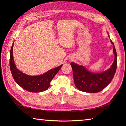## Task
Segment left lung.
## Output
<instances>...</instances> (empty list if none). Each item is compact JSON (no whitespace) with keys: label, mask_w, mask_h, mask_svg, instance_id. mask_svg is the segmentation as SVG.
<instances>
[{"label":"left lung","mask_w":126,"mask_h":126,"mask_svg":"<svg viewBox=\"0 0 126 126\" xmlns=\"http://www.w3.org/2000/svg\"><path fill=\"white\" fill-rule=\"evenodd\" d=\"M113 52L115 60L108 70L100 74L88 71L84 66L78 65L73 62L70 63L73 71L75 86L80 90L87 93H97L104 89L113 79L117 68V53L113 42Z\"/></svg>","instance_id":"obj_1"}]
</instances>
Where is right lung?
Wrapping results in <instances>:
<instances>
[{
	"label": "right lung",
	"instance_id": "add662e5",
	"mask_svg": "<svg viewBox=\"0 0 126 126\" xmlns=\"http://www.w3.org/2000/svg\"><path fill=\"white\" fill-rule=\"evenodd\" d=\"M13 44L10 50V67L15 82L24 89L30 92H41L47 89L50 85L51 81L60 70L62 65L51 69L41 75L35 76L28 75L16 68L13 61Z\"/></svg>",
	"mask_w": 126,
	"mask_h": 126
}]
</instances>
